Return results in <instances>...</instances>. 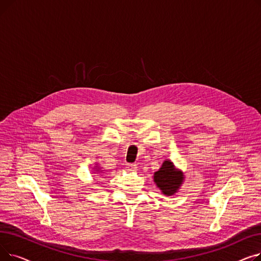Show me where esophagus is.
<instances>
[{
    "label": "esophagus",
    "mask_w": 261,
    "mask_h": 261,
    "mask_svg": "<svg viewBox=\"0 0 261 261\" xmlns=\"http://www.w3.org/2000/svg\"><path fill=\"white\" fill-rule=\"evenodd\" d=\"M126 168L129 171H134L136 168H138V165H136V164H133V163H127L126 164Z\"/></svg>",
    "instance_id": "esophagus-1"
}]
</instances>
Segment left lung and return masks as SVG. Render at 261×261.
<instances>
[{"mask_svg":"<svg viewBox=\"0 0 261 261\" xmlns=\"http://www.w3.org/2000/svg\"><path fill=\"white\" fill-rule=\"evenodd\" d=\"M153 180L162 190L163 195L172 196L181 187L184 181V174L174 167L171 161L166 160L164 161L161 168L154 172Z\"/></svg>","mask_w":261,"mask_h":261,"instance_id":"left-lung-1","label":"left lung"}]
</instances>
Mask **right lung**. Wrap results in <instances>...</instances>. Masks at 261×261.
Segmentation results:
<instances>
[{
  "mask_svg": "<svg viewBox=\"0 0 261 261\" xmlns=\"http://www.w3.org/2000/svg\"><path fill=\"white\" fill-rule=\"evenodd\" d=\"M97 171H98V170H97Z\"/></svg>",
  "mask_w": 261,
  "mask_h": 261,
  "instance_id": "add662e5",
  "label": "right lung"
}]
</instances>
